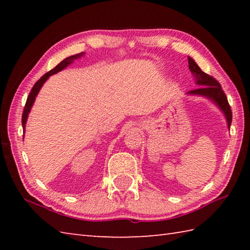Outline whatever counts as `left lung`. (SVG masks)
I'll return each mask as SVG.
<instances>
[{"label": "left lung", "mask_w": 250, "mask_h": 250, "mask_svg": "<svg viewBox=\"0 0 250 250\" xmlns=\"http://www.w3.org/2000/svg\"><path fill=\"white\" fill-rule=\"evenodd\" d=\"M188 63L189 70L195 78V83L198 84L200 88L191 90V91L187 92L186 94L199 95V97H203L211 101V102L222 111V114L225 115L228 128L230 130V125L232 122V111L220 83L217 82L214 77L209 76L208 74L202 71L200 66L196 64L195 61L191 57H188Z\"/></svg>", "instance_id": "8db88e82"}]
</instances>
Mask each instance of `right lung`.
<instances>
[{"mask_svg":"<svg viewBox=\"0 0 250 250\" xmlns=\"http://www.w3.org/2000/svg\"><path fill=\"white\" fill-rule=\"evenodd\" d=\"M84 55V52H81V54H77V55H74V56H71V57H67L65 58L64 60L61 61L59 64H58L55 68H52L51 71H49L48 73H46L45 75L42 76L39 81H37L35 83V84L33 86V88H32L31 92L29 94L28 99H26V103H25V106H24V109H23V114H22V129H23V133H24V130H25V125H26V120H28V117H29V114L31 111V108L32 106H33L34 102H35V98L37 97V94H39L41 88L43 87V84L45 83V82L48 79L51 75H54V74H57L58 72H60L62 70H64V68L70 65L71 63H73L74 61H75L76 59H81V58ZM24 135V134H23Z\"/></svg>","mask_w":250,"mask_h":250,"instance_id":"right-lung-1","label":"right lung"}]
</instances>
